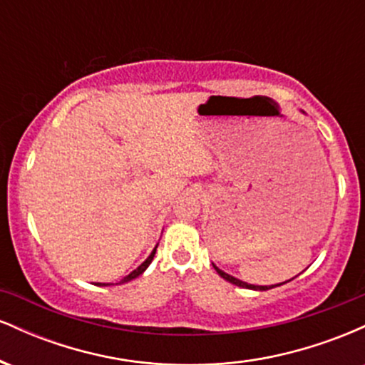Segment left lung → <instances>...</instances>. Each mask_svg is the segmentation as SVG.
Masks as SVG:
<instances>
[{"label":"left lung","instance_id":"obj_1","mask_svg":"<svg viewBox=\"0 0 365 365\" xmlns=\"http://www.w3.org/2000/svg\"><path fill=\"white\" fill-rule=\"evenodd\" d=\"M304 113V111H302ZM212 267H215L216 269V273L221 276V278H225L226 282H230V283H233V284H237V287H240V288H249V290H271V288H274V287H279V284H283V283H287V282H283V283H278V284H252V283H245V282H242V279H238V278H235V276H232V274H228V273H225L223 269H220V267L216 266V264H212ZM293 279V278H292ZM292 279H288V282H292Z\"/></svg>","mask_w":365,"mask_h":365}]
</instances>
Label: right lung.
<instances>
[{
    "label": "right lung",
    "instance_id": "obj_1",
    "mask_svg": "<svg viewBox=\"0 0 365 365\" xmlns=\"http://www.w3.org/2000/svg\"><path fill=\"white\" fill-rule=\"evenodd\" d=\"M156 249H158V245H156V247H154V249H153V252H150V254H149V257H148V259H145V261H144V262H142V264H140V266H139V267H137V269H133V271H132V273H130V274H127V276H125V278H121V282H120V283H116V284H121V283H128V282H132V279H135V278H137V276H140L142 273H144V271H145V269H148V267H149V264H150V262H153V259H154V254H156ZM96 284H99V287H111V284H113V283H96Z\"/></svg>",
    "mask_w": 365,
    "mask_h": 365
}]
</instances>
